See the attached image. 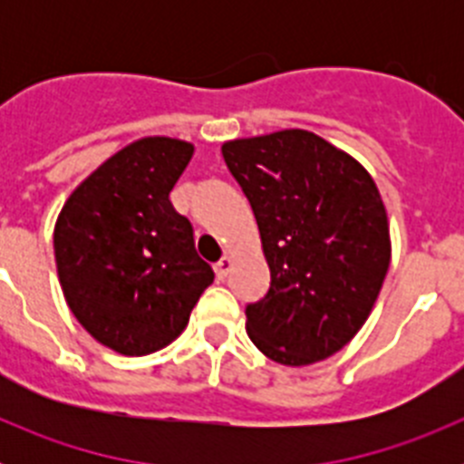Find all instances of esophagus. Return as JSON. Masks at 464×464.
Segmentation results:
<instances>
[{
    "instance_id": "34e87169",
    "label": "esophagus",
    "mask_w": 464,
    "mask_h": 464,
    "mask_svg": "<svg viewBox=\"0 0 464 464\" xmlns=\"http://www.w3.org/2000/svg\"><path fill=\"white\" fill-rule=\"evenodd\" d=\"M213 269H216V276H218L220 281H223V278L229 274V269H232V257L223 256L218 262H216V267H213Z\"/></svg>"
}]
</instances>
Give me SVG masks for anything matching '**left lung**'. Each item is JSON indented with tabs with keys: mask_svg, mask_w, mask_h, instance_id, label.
Segmentation results:
<instances>
[{
	"mask_svg": "<svg viewBox=\"0 0 464 464\" xmlns=\"http://www.w3.org/2000/svg\"><path fill=\"white\" fill-rule=\"evenodd\" d=\"M251 202L267 257V295L246 306V332L278 364L342 351L364 325L391 265L374 179L318 134L281 130L223 143Z\"/></svg>",
	"mask_w": 464,
	"mask_h": 464,
	"instance_id": "left-lung-1",
	"label": "left lung"
}]
</instances>
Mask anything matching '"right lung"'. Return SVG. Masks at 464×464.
Listing matches in <instances>:
<instances>
[{"mask_svg": "<svg viewBox=\"0 0 464 464\" xmlns=\"http://www.w3.org/2000/svg\"><path fill=\"white\" fill-rule=\"evenodd\" d=\"M192 143H130L69 195L55 223V262L72 314L104 346L149 355L174 342L213 283L192 225L169 192Z\"/></svg>", "mask_w": 464, "mask_h": 464, "instance_id": "right-lung-1", "label": "right lung"}]
</instances>
